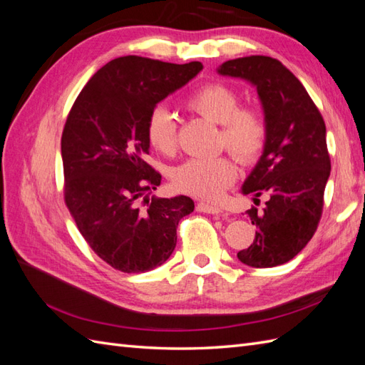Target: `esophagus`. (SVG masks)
Here are the masks:
<instances>
[{
	"label": "esophagus",
	"mask_w": 365,
	"mask_h": 365,
	"mask_svg": "<svg viewBox=\"0 0 365 365\" xmlns=\"http://www.w3.org/2000/svg\"><path fill=\"white\" fill-rule=\"evenodd\" d=\"M197 212H202V213H208V215H227L222 212V208H219L217 205H212V204H207V202H200L196 205Z\"/></svg>",
	"instance_id": "34e87169"
}]
</instances>
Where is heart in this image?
<instances>
[{
  "label": "heart",
  "mask_w": 365,
  "mask_h": 365,
  "mask_svg": "<svg viewBox=\"0 0 365 365\" xmlns=\"http://www.w3.org/2000/svg\"><path fill=\"white\" fill-rule=\"evenodd\" d=\"M187 111L219 126L217 146L227 149L240 164L257 163L268 143V121L257 108L240 106V96L220 82H207L185 98ZM146 138L152 149L170 157L178 149V130L172 114L155 108L146 121ZM172 182L180 192L202 200H217L237 178L231 157L190 158L172 170Z\"/></svg>",
  "instance_id": "1"
}]
</instances>
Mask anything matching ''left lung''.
I'll return each mask as SVG.
<instances>
[{"instance_id":"left-lung-1","label":"left lung","mask_w":365,"mask_h":365,"mask_svg":"<svg viewBox=\"0 0 365 365\" xmlns=\"http://www.w3.org/2000/svg\"><path fill=\"white\" fill-rule=\"evenodd\" d=\"M217 71L257 88L269 128L263 155L242 187L254 201L262 195L268 201L247 212L256 239L237 259L252 268L277 267L307 245L323 215L330 175L324 120L302 82L277 59L237 58Z\"/></svg>"}]
</instances>
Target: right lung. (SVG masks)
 I'll list each match as a JSON object with an SVG mask.
<instances>
[{"label": "right lung", "instance_id": "1", "mask_svg": "<svg viewBox=\"0 0 365 365\" xmlns=\"http://www.w3.org/2000/svg\"><path fill=\"white\" fill-rule=\"evenodd\" d=\"M201 70V62L117 58L88 81L67 115L63 201L86 244L117 271L163 264L176 247L178 222L193 212L189 196L148 197L161 175L145 161V129L155 105Z\"/></svg>", "mask_w": 365, "mask_h": 365}]
</instances>
